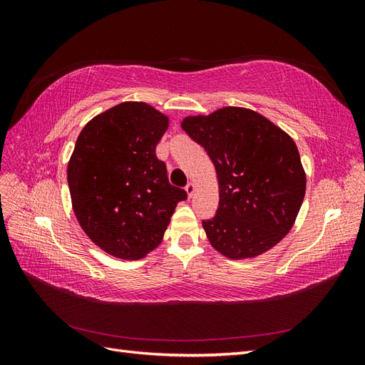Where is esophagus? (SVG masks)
Masks as SVG:
<instances>
[{
    "mask_svg": "<svg viewBox=\"0 0 365 365\" xmlns=\"http://www.w3.org/2000/svg\"><path fill=\"white\" fill-rule=\"evenodd\" d=\"M185 192H187V195H189V197H192L195 195V192H196V184L195 182L187 184L185 185Z\"/></svg>",
    "mask_w": 365,
    "mask_h": 365,
    "instance_id": "obj_1",
    "label": "esophagus"
}]
</instances>
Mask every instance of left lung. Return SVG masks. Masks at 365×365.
Masks as SVG:
<instances>
[{"label": "left lung", "instance_id": "1", "mask_svg": "<svg viewBox=\"0 0 365 365\" xmlns=\"http://www.w3.org/2000/svg\"><path fill=\"white\" fill-rule=\"evenodd\" d=\"M181 128L215 164L219 207L202 220L212 247L240 260L269 251L289 233L304 200L306 172L295 141L248 108L189 115Z\"/></svg>", "mask_w": 365, "mask_h": 365}]
</instances>
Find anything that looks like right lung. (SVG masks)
I'll return each instance as SVG.
<instances>
[{
    "mask_svg": "<svg viewBox=\"0 0 365 365\" xmlns=\"http://www.w3.org/2000/svg\"><path fill=\"white\" fill-rule=\"evenodd\" d=\"M169 121L145 102H123L77 137L67 169L73 212L85 235L117 259L138 260L155 250L187 197L155 155Z\"/></svg>",
    "mask_w": 365,
    "mask_h": 365,
    "instance_id": "right-lung-1",
    "label": "right lung"
}]
</instances>
